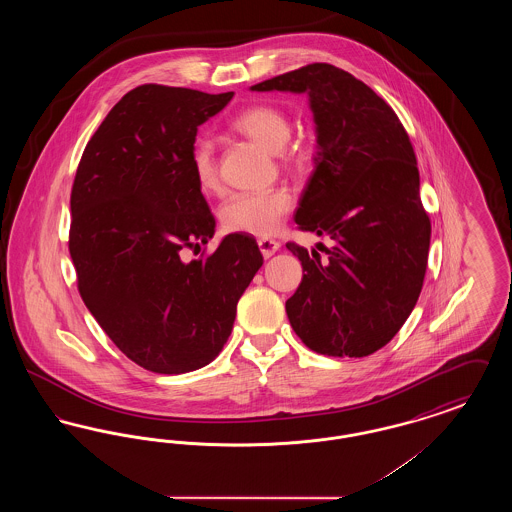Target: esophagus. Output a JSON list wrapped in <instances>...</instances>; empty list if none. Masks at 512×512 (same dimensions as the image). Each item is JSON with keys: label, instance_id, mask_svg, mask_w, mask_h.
Segmentation results:
<instances>
[{"label": "esophagus", "instance_id": "obj_1", "mask_svg": "<svg viewBox=\"0 0 512 512\" xmlns=\"http://www.w3.org/2000/svg\"><path fill=\"white\" fill-rule=\"evenodd\" d=\"M257 244H259V249H261V253H263L265 259L272 257V255L280 249V244H278L276 240H268V238H261Z\"/></svg>", "mask_w": 512, "mask_h": 512}]
</instances>
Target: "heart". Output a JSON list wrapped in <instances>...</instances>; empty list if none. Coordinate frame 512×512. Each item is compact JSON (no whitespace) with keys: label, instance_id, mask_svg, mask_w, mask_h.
<instances>
[{"label":"heart","instance_id":"1","mask_svg":"<svg viewBox=\"0 0 512 512\" xmlns=\"http://www.w3.org/2000/svg\"><path fill=\"white\" fill-rule=\"evenodd\" d=\"M234 128L270 153H280L292 134L288 117L272 105H253L236 117ZM192 172L201 192L211 194L220 188L215 147L209 140L195 142ZM292 195L286 190L244 192L232 195L220 207L224 230L249 236H270L278 230L282 217L292 209Z\"/></svg>","mask_w":512,"mask_h":512}]
</instances>
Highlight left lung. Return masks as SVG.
Wrapping results in <instances>:
<instances>
[{"label": "left lung", "instance_id": "8db88e82", "mask_svg": "<svg viewBox=\"0 0 512 512\" xmlns=\"http://www.w3.org/2000/svg\"><path fill=\"white\" fill-rule=\"evenodd\" d=\"M251 92L307 94L315 171L299 199L301 230L334 247H286L303 278L286 301L293 332L328 357H366L401 330L422 290L432 226L411 140L390 105L328 63L274 76Z\"/></svg>", "mask_w": 512, "mask_h": 512}]
</instances>
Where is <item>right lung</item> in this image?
Instances as JSON below:
<instances>
[{"instance_id": "obj_1", "label": "right lung", "mask_w": 512, "mask_h": 512, "mask_svg": "<svg viewBox=\"0 0 512 512\" xmlns=\"http://www.w3.org/2000/svg\"><path fill=\"white\" fill-rule=\"evenodd\" d=\"M232 96L159 84L130 90L74 176L69 251L78 292L122 353L157 374L192 372L219 355L263 267L245 234L224 236L205 259H182L215 236L192 151L197 128Z\"/></svg>"}]
</instances>
